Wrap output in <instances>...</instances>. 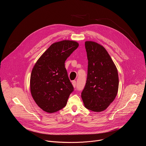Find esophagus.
<instances>
[{
  "label": "esophagus",
  "mask_w": 146,
  "mask_h": 146,
  "mask_svg": "<svg viewBox=\"0 0 146 146\" xmlns=\"http://www.w3.org/2000/svg\"><path fill=\"white\" fill-rule=\"evenodd\" d=\"M72 85H73V87H76V81H72Z\"/></svg>",
  "instance_id": "obj_1"
}]
</instances>
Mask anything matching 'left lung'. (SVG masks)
<instances>
[{"mask_svg":"<svg viewBox=\"0 0 146 146\" xmlns=\"http://www.w3.org/2000/svg\"><path fill=\"white\" fill-rule=\"evenodd\" d=\"M88 74L86 86L81 92L85 107L95 112L106 110L115 99L118 90L117 69L103 46L86 41Z\"/></svg>","mask_w":146,"mask_h":146,"instance_id":"obj_1","label":"left lung"}]
</instances>
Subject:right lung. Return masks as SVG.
<instances>
[{
    "mask_svg": "<svg viewBox=\"0 0 146 146\" xmlns=\"http://www.w3.org/2000/svg\"><path fill=\"white\" fill-rule=\"evenodd\" d=\"M76 41L64 40L52 44L38 58L32 70L31 92L37 106L53 113L66 105L73 87L65 62L78 47Z\"/></svg>",
    "mask_w": 146,
    "mask_h": 146,
    "instance_id": "obj_1",
    "label": "right lung"
}]
</instances>
